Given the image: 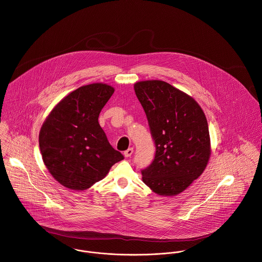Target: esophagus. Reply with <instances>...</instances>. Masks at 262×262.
I'll use <instances>...</instances> for the list:
<instances>
[{"label":"esophagus","mask_w":262,"mask_h":262,"mask_svg":"<svg viewBox=\"0 0 262 262\" xmlns=\"http://www.w3.org/2000/svg\"><path fill=\"white\" fill-rule=\"evenodd\" d=\"M133 152H134V148H133V147H129V148H127V149L123 152V155H124L125 158H129V157L133 155Z\"/></svg>","instance_id":"34e87169"}]
</instances>
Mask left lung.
<instances>
[{
  "mask_svg": "<svg viewBox=\"0 0 262 262\" xmlns=\"http://www.w3.org/2000/svg\"><path fill=\"white\" fill-rule=\"evenodd\" d=\"M136 95L156 145L142 181L160 195L181 193L206 167L210 156L208 124L200 104L162 81H139Z\"/></svg>",
  "mask_w": 262,
  "mask_h": 262,
  "instance_id": "1",
  "label": "left lung"
}]
</instances>
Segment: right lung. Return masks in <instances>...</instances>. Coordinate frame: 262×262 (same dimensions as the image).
<instances>
[{"label":"right lung","instance_id":"right-lung-1","mask_svg":"<svg viewBox=\"0 0 262 262\" xmlns=\"http://www.w3.org/2000/svg\"><path fill=\"white\" fill-rule=\"evenodd\" d=\"M114 92L105 83L81 86L63 98L42 123L39 136L41 158L63 186L86 189L123 160L110 144L98 121Z\"/></svg>","mask_w":262,"mask_h":262}]
</instances>
